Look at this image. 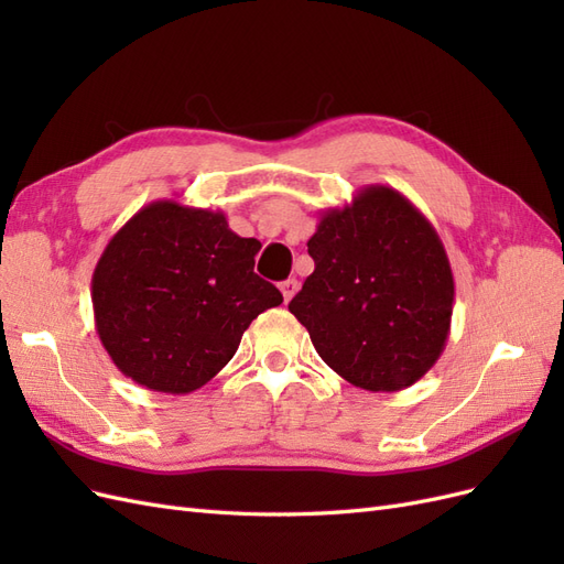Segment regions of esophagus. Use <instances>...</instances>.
<instances>
[{
    "label": "esophagus",
    "mask_w": 564,
    "mask_h": 564,
    "mask_svg": "<svg viewBox=\"0 0 564 564\" xmlns=\"http://www.w3.org/2000/svg\"><path fill=\"white\" fill-rule=\"evenodd\" d=\"M280 292H282V296H284V303H289L292 301L294 296H296V292H299V280H284L282 284H280Z\"/></svg>",
    "instance_id": "1"
}]
</instances>
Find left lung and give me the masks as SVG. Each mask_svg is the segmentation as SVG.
Here are the masks:
<instances>
[{
	"instance_id": "obj_1",
	"label": "left lung",
	"mask_w": 564,
	"mask_h": 564,
	"mask_svg": "<svg viewBox=\"0 0 564 564\" xmlns=\"http://www.w3.org/2000/svg\"><path fill=\"white\" fill-rule=\"evenodd\" d=\"M313 275L289 303L319 357L371 392L414 386L442 355L454 311L445 245L395 187L367 185L322 212Z\"/></svg>"
}]
</instances>
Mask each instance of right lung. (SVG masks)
Returning <instances> with one entry per match:
<instances>
[{
    "label": "right lung",
    "mask_w": 564,
    "mask_h": 564,
    "mask_svg": "<svg viewBox=\"0 0 564 564\" xmlns=\"http://www.w3.org/2000/svg\"><path fill=\"white\" fill-rule=\"evenodd\" d=\"M261 242L224 212L158 199L135 212L91 278L100 344L127 379L185 395L212 381L263 311L282 303L253 272Z\"/></svg>",
    "instance_id": "1"
}]
</instances>
